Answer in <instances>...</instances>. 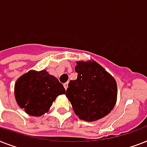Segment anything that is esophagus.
Listing matches in <instances>:
<instances>
[{
  "instance_id": "esophagus-1",
  "label": "esophagus",
  "mask_w": 147,
  "mask_h": 147,
  "mask_svg": "<svg viewBox=\"0 0 147 147\" xmlns=\"http://www.w3.org/2000/svg\"><path fill=\"white\" fill-rule=\"evenodd\" d=\"M68 84H69V82H65V83H64V84H63V86H64V88H65V90H66V89H67L68 88Z\"/></svg>"
}]
</instances>
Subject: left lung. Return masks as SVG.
<instances>
[{"mask_svg": "<svg viewBox=\"0 0 147 147\" xmlns=\"http://www.w3.org/2000/svg\"><path fill=\"white\" fill-rule=\"evenodd\" d=\"M76 64L77 79L70 81L65 96L80 119L97 121L115 107L118 94L116 81L96 61H77Z\"/></svg>", "mask_w": 147, "mask_h": 147, "instance_id": "left-lung-1", "label": "left lung"}]
</instances>
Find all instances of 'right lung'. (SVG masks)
Masks as SVG:
<instances>
[{
	"mask_svg": "<svg viewBox=\"0 0 147 147\" xmlns=\"http://www.w3.org/2000/svg\"><path fill=\"white\" fill-rule=\"evenodd\" d=\"M65 90L59 80L46 71L30 70L15 83L14 95L17 104L32 116L47 113L57 96Z\"/></svg>",
	"mask_w": 147,
	"mask_h": 147,
	"instance_id": "obj_1",
	"label": "right lung"
}]
</instances>
